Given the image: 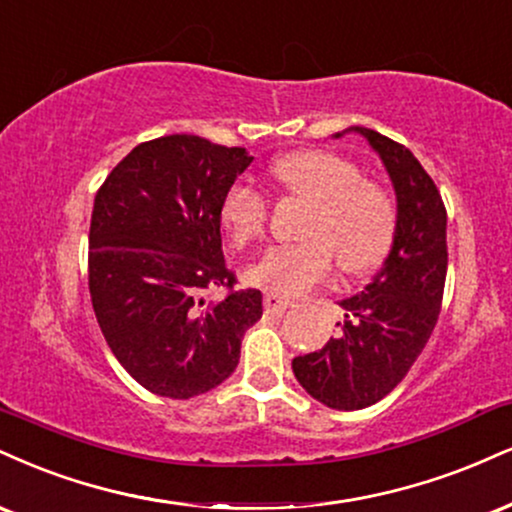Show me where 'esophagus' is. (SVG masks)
<instances>
[{"label":"esophagus","mask_w":512,"mask_h":512,"mask_svg":"<svg viewBox=\"0 0 512 512\" xmlns=\"http://www.w3.org/2000/svg\"><path fill=\"white\" fill-rule=\"evenodd\" d=\"M264 307H267V312H276V315H281V312H286L288 307H291V300L283 298V295L267 293L264 295Z\"/></svg>","instance_id":"1"}]
</instances>
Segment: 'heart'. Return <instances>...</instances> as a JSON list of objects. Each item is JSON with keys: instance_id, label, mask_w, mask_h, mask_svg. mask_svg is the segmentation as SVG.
<instances>
[{"instance_id": "heart-1", "label": "heart", "mask_w": 512, "mask_h": 512, "mask_svg": "<svg viewBox=\"0 0 512 512\" xmlns=\"http://www.w3.org/2000/svg\"><path fill=\"white\" fill-rule=\"evenodd\" d=\"M283 193L310 205L300 226L303 243L269 248L245 269V281L262 291L293 298L322 283L335 257L343 274H365L384 260L396 233V202L381 183L362 176L350 159L324 150H300L272 164ZM267 200L245 183L221 197L219 221L236 248L264 233Z\"/></svg>"}]
</instances>
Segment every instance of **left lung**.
<instances>
[{
	"label": "left lung",
	"mask_w": 512,
	"mask_h": 512,
	"mask_svg": "<svg viewBox=\"0 0 512 512\" xmlns=\"http://www.w3.org/2000/svg\"><path fill=\"white\" fill-rule=\"evenodd\" d=\"M348 131L365 135L381 157L398 212L384 267L365 291L338 303V336L293 360L300 386L334 410L369 408L405 379L439 319L448 269L446 207L432 176L396 140L362 126Z\"/></svg>",
	"instance_id": "1"
}]
</instances>
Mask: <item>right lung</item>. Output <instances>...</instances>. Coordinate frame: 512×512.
Masks as SVG:
<instances>
[{
  "instance_id": "obj_1",
  "label": "right lung",
  "mask_w": 512,
  "mask_h": 512,
  "mask_svg": "<svg viewBox=\"0 0 512 512\" xmlns=\"http://www.w3.org/2000/svg\"><path fill=\"white\" fill-rule=\"evenodd\" d=\"M250 162L245 147L164 135L133 147L95 195L92 310L121 367L157 396L217 389L262 317V293L233 291L221 252V197ZM217 287L230 293L209 301Z\"/></svg>"
}]
</instances>
